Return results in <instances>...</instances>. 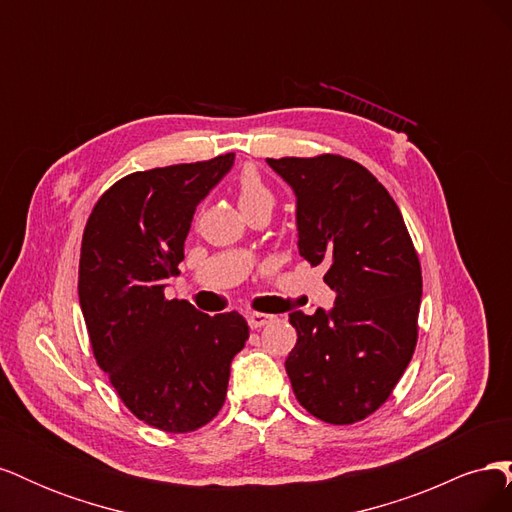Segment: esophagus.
<instances>
[{"label": "esophagus", "mask_w": 512, "mask_h": 512, "mask_svg": "<svg viewBox=\"0 0 512 512\" xmlns=\"http://www.w3.org/2000/svg\"><path fill=\"white\" fill-rule=\"evenodd\" d=\"M273 320V316L269 314H262V312H250L247 314V324H250V329H262L265 324H269Z\"/></svg>", "instance_id": "34e87169"}]
</instances>
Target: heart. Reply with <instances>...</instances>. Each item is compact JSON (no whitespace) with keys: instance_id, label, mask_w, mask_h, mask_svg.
I'll use <instances>...</instances> for the list:
<instances>
[{"instance_id":"1","label":"heart","mask_w":512,"mask_h":512,"mask_svg":"<svg viewBox=\"0 0 512 512\" xmlns=\"http://www.w3.org/2000/svg\"><path fill=\"white\" fill-rule=\"evenodd\" d=\"M235 194L241 211L247 215L256 209H273L275 194L256 168L245 166L235 179Z\"/></svg>"}]
</instances>
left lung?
Listing matches in <instances>:
<instances>
[{
	"label": "left lung",
	"mask_w": 512,
	"mask_h": 512,
	"mask_svg": "<svg viewBox=\"0 0 512 512\" xmlns=\"http://www.w3.org/2000/svg\"><path fill=\"white\" fill-rule=\"evenodd\" d=\"M297 196L299 254L327 265L331 312H292L286 374L299 404L331 425L376 412L404 376L418 337L421 262L401 211L359 162L324 153L267 160Z\"/></svg>",
	"instance_id": "1"
}]
</instances>
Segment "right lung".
Returning <instances> with one entry per match:
<instances>
[{
  "label": "right lung",
  "instance_id": "1",
  "mask_svg": "<svg viewBox=\"0 0 512 512\" xmlns=\"http://www.w3.org/2000/svg\"><path fill=\"white\" fill-rule=\"evenodd\" d=\"M235 153L132 173L91 211L81 243L79 301L91 350L126 408L143 423L188 433L224 406L230 363L250 337L241 314L207 316L168 301L196 205Z\"/></svg>",
  "mask_w": 512,
  "mask_h": 512
}]
</instances>
